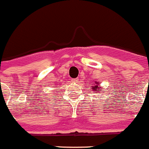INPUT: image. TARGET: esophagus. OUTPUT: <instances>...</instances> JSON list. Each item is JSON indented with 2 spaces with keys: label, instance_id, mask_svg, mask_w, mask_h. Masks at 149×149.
Masks as SVG:
<instances>
[{
  "label": "esophagus",
  "instance_id": "obj_1",
  "mask_svg": "<svg viewBox=\"0 0 149 149\" xmlns=\"http://www.w3.org/2000/svg\"><path fill=\"white\" fill-rule=\"evenodd\" d=\"M78 81H79V80H78V79H72V81H73V82H77Z\"/></svg>",
  "mask_w": 149,
  "mask_h": 149
}]
</instances>
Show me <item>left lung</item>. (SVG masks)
Returning <instances> with one entry per match:
<instances>
[{"instance_id":"left-lung-1","label":"left lung","mask_w":149,"mask_h":149,"mask_svg":"<svg viewBox=\"0 0 149 149\" xmlns=\"http://www.w3.org/2000/svg\"><path fill=\"white\" fill-rule=\"evenodd\" d=\"M92 87H93V90L94 92H95V93H99V92L101 91V88H102V87L101 86V84H100L98 81H95V83H93V86H92Z\"/></svg>"}]
</instances>
